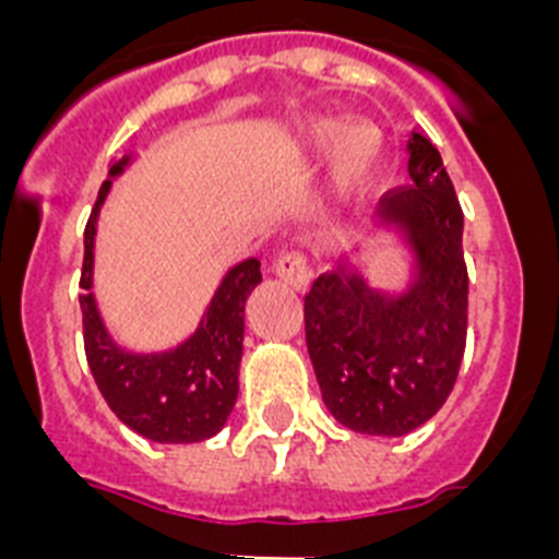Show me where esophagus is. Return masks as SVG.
<instances>
[{
    "label": "esophagus",
    "instance_id": "esophagus-1",
    "mask_svg": "<svg viewBox=\"0 0 559 559\" xmlns=\"http://www.w3.org/2000/svg\"><path fill=\"white\" fill-rule=\"evenodd\" d=\"M276 276L288 283L290 288L305 290L310 285V269H308V257L302 251H285V254L276 257L274 263Z\"/></svg>",
    "mask_w": 559,
    "mask_h": 559
}]
</instances>
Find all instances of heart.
<instances>
[{
	"label": "heart",
	"mask_w": 559,
	"mask_h": 559,
	"mask_svg": "<svg viewBox=\"0 0 559 559\" xmlns=\"http://www.w3.org/2000/svg\"><path fill=\"white\" fill-rule=\"evenodd\" d=\"M299 151L308 156H330L335 190L353 195L364 190L372 176L380 142L374 128L364 122L344 126L338 120H310L299 131Z\"/></svg>",
	"instance_id": "heart-1"
}]
</instances>
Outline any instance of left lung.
<instances>
[{
	"instance_id": "obj_1",
	"label": "left lung",
	"mask_w": 559,
	"mask_h": 559,
	"mask_svg": "<svg viewBox=\"0 0 559 559\" xmlns=\"http://www.w3.org/2000/svg\"><path fill=\"white\" fill-rule=\"evenodd\" d=\"M408 187L383 195L378 226L406 243L412 283L378 290L347 257L305 296V338L324 406L341 426L403 437L456 383L467 338L464 215L428 136L408 140Z\"/></svg>"
}]
</instances>
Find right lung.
Wrapping results in <instances>:
<instances>
[{"label":"right lung","mask_w":559,"mask_h":559,"mask_svg":"<svg viewBox=\"0 0 559 559\" xmlns=\"http://www.w3.org/2000/svg\"><path fill=\"white\" fill-rule=\"evenodd\" d=\"M128 165L131 156H122L108 167V179L97 192V204L83 235L81 313L88 369L108 408L131 431L165 445L204 442L226 426L235 408L237 372L243 358V308L251 290L263 283L260 260L249 257L226 271L195 333L179 347L159 353H133L120 347L103 324L92 280L100 206L111 181Z\"/></svg>","instance_id":"add662e5"}]
</instances>
